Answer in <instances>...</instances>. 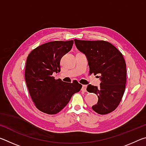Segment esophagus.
I'll return each mask as SVG.
<instances>
[{"mask_svg":"<svg viewBox=\"0 0 146 146\" xmlns=\"http://www.w3.org/2000/svg\"><path fill=\"white\" fill-rule=\"evenodd\" d=\"M86 88H87V86L86 85H83L82 88V91H84V92H86Z\"/></svg>","mask_w":146,"mask_h":146,"instance_id":"esophagus-1","label":"esophagus"}]
</instances>
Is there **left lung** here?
Returning a JSON list of instances; mask_svg holds the SVG:
<instances>
[{"label": "left lung", "mask_w": 146, "mask_h": 146, "mask_svg": "<svg viewBox=\"0 0 146 146\" xmlns=\"http://www.w3.org/2000/svg\"><path fill=\"white\" fill-rule=\"evenodd\" d=\"M79 51L87 56L90 73L99 74V88L89 84L87 91L98 96L92 109L100 115L108 114L119 105L126 84V64L122 53L104 40H74Z\"/></svg>", "instance_id": "obj_1"}]
</instances>
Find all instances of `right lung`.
<instances>
[{"mask_svg": "<svg viewBox=\"0 0 146 146\" xmlns=\"http://www.w3.org/2000/svg\"><path fill=\"white\" fill-rule=\"evenodd\" d=\"M73 44L72 40L49 42L34 49L27 58L25 80L29 95L36 108L46 114L60 112L82 87L78 82L65 83L52 76L60 71L61 58Z\"/></svg>", "mask_w": 146, "mask_h": 146, "instance_id": "right-lung-1", "label": "right lung"}]
</instances>
